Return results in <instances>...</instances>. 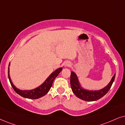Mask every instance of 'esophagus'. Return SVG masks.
I'll return each mask as SVG.
<instances>
[{
  "instance_id": "1",
  "label": "esophagus",
  "mask_w": 125,
  "mask_h": 125,
  "mask_svg": "<svg viewBox=\"0 0 125 125\" xmlns=\"http://www.w3.org/2000/svg\"><path fill=\"white\" fill-rule=\"evenodd\" d=\"M64 66H71V63L69 62H66L64 63Z\"/></svg>"
}]
</instances>
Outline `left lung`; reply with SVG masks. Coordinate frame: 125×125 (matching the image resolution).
Listing matches in <instances>:
<instances>
[{
    "mask_svg": "<svg viewBox=\"0 0 125 125\" xmlns=\"http://www.w3.org/2000/svg\"><path fill=\"white\" fill-rule=\"evenodd\" d=\"M115 74L109 84L104 89L98 91H89L82 89L81 87L77 76L73 71H71L70 76V84L73 92L79 98L86 101H94L103 97L110 89L114 82Z\"/></svg>",
    "mask_w": 125,
    "mask_h": 125,
    "instance_id": "1",
    "label": "left lung"
}]
</instances>
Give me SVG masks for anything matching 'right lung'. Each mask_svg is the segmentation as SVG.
<instances>
[{"label": "right lung", "instance_id": "right-lung-1", "mask_svg": "<svg viewBox=\"0 0 125 125\" xmlns=\"http://www.w3.org/2000/svg\"><path fill=\"white\" fill-rule=\"evenodd\" d=\"M10 63L9 64V66ZM62 70V68H59L57 70H56L54 72H53L47 79L46 80V81L43 83L36 89L31 90H20L18 88H16L11 82V80L10 76V68H8V79H9L10 82L11 84L13 89L15 91L20 95L23 96V97L29 99H38L42 96L45 95L47 93L49 92L50 90L51 86L52 85V83L54 80L55 79L56 76L58 75V74L61 73V71Z\"/></svg>", "mask_w": 125, "mask_h": 125}]
</instances>
